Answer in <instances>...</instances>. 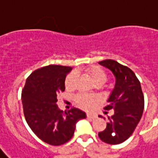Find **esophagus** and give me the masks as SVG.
<instances>
[{"label":"esophagus","mask_w":158,"mask_h":158,"mask_svg":"<svg viewBox=\"0 0 158 158\" xmlns=\"http://www.w3.org/2000/svg\"><path fill=\"white\" fill-rule=\"evenodd\" d=\"M86 116L88 118H91V119H96V118L98 117V116H97V114H91V113H87Z\"/></svg>","instance_id":"obj_1"}]
</instances>
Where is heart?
Listing matches in <instances>:
<instances>
[{"mask_svg":"<svg viewBox=\"0 0 158 158\" xmlns=\"http://www.w3.org/2000/svg\"><path fill=\"white\" fill-rule=\"evenodd\" d=\"M85 73L90 78L95 85H102L107 80V73L105 71L98 66H89L85 68ZM77 79V73L75 72H72L66 77L65 86L68 90H72L74 87L75 80ZM75 102L77 105L82 109H89L92 103L95 102V98L85 95H79L75 98Z\"/></svg>","mask_w":158,"mask_h":158,"instance_id":"obj_1","label":"heart"}]
</instances>
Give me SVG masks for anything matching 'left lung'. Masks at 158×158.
Returning <instances> with one entry per match:
<instances>
[{
  "label": "left lung",
  "mask_w": 158,
  "mask_h": 158,
  "mask_svg": "<svg viewBox=\"0 0 158 158\" xmlns=\"http://www.w3.org/2000/svg\"><path fill=\"white\" fill-rule=\"evenodd\" d=\"M99 64L113 73L115 85L104 108L113 109L114 113L98 136L107 144H121L133 134L143 114L144 100L140 82L130 68L115 60H104Z\"/></svg>",
  "instance_id": "obj_1"
}]
</instances>
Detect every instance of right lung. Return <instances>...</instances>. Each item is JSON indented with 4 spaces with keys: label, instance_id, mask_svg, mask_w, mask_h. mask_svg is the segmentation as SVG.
Here are the masks:
<instances>
[{
    "label": "right lung",
    "instance_id": "1",
    "mask_svg": "<svg viewBox=\"0 0 158 158\" xmlns=\"http://www.w3.org/2000/svg\"><path fill=\"white\" fill-rule=\"evenodd\" d=\"M71 67L49 65L34 71L22 90V103L27 124L41 140L60 145L71 139L76 123L86 117L73 108L63 112L56 104L57 96L65 90V79Z\"/></svg>",
    "mask_w": 158,
    "mask_h": 158
}]
</instances>
